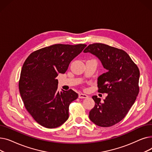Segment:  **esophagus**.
<instances>
[{"instance_id":"obj_1","label":"esophagus","mask_w":152,"mask_h":152,"mask_svg":"<svg viewBox=\"0 0 152 152\" xmlns=\"http://www.w3.org/2000/svg\"><path fill=\"white\" fill-rule=\"evenodd\" d=\"M88 97H89V96H88V95H87L86 94H82V93L79 94V99H86V98H88Z\"/></svg>"}]
</instances>
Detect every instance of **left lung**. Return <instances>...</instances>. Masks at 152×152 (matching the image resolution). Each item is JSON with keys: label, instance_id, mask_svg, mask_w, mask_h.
<instances>
[{"label": "left lung", "instance_id": "8db88e82", "mask_svg": "<svg viewBox=\"0 0 152 152\" xmlns=\"http://www.w3.org/2000/svg\"><path fill=\"white\" fill-rule=\"evenodd\" d=\"M89 52L102 62L107 71L98 77V92L108 95L103 102L97 95L89 118L100 127L112 126L121 121L128 113L139 92L140 72L137 66L125 51L102 43L87 46Z\"/></svg>", "mask_w": 152, "mask_h": 152}]
</instances>
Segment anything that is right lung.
I'll use <instances>...</instances> for the list:
<instances>
[{
    "mask_svg": "<svg viewBox=\"0 0 152 152\" xmlns=\"http://www.w3.org/2000/svg\"><path fill=\"white\" fill-rule=\"evenodd\" d=\"M86 44H55L31 53L24 63L19 90L24 105L34 120L47 128L62 125L69 117V105L78 97L69 89L59 92V73L64 74L70 62Z\"/></svg>",
    "mask_w": 152,
    "mask_h": 152,
    "instance_id": "1",
    "label": "right lung"
}]
</instances>
